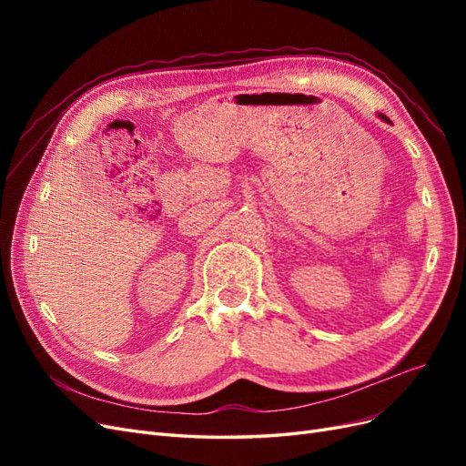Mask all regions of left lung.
I'll return each instance as SVG.
<instances>
[{
    "label": "left lung",
    "mask_w": 466,
    "mask_h": 466,
    "mask_svg": "<svg viewBox=\"0 0 466 466\" xmlns=\"http://www.w3.org/2000/svg\"><path fill=\"white\" fill-rule=\"evenodd\" d=\"M379 116H380V118H383V120H387V122H389V118H387L385 115H379Z\"/></svg>",
    "instance_id": "1"
}]
</instances>
